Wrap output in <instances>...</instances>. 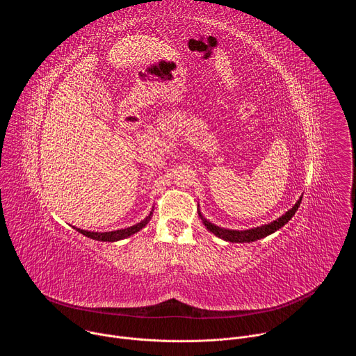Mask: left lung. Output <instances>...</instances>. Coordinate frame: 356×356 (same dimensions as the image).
I'll return each mask as SVG.
<instances>
[{
    "instance_id": "1",
    "label": "left lung",
    "mask_w": 356,
    "mask_h": 356,
    "mask_svg": "<svg viewBox=\"0 0 356 356\" xmlns=\"http://www.w3.org/2000/svg\"><path fill=\"white\" fill-rule=\"evenodd\" d=\"M298 204H296L290 211H287L284 216H282L280 218H277L276 221L268 224V225H264V227H258V228H253V229H246V231H231V229H222L220 227H216L214 224L202 220V222H204V225L207 227L209 231H211L213 234H216L217 236L225 239V241H229V242H253L257 239H261V238H265L270 234H273L275 231H277L279 228H282L284 224H287L290 221V218L294 216L296 210H297Z\"/></svg>"
}]
</instances>
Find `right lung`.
<instances>
[{
  "instance_id": "obj_1",
  "label": "right lung",
  "mask_w": 356,
  "mask_h": 356,
  "mask_svg": "<svg viewBox=\"0 0 356 356\" xmlns=\"http://www.w3.org/2000/svg\"><path fill=\"white\" fill-rule=\"evenodd\" d=\"M150 220V216H147L143 221L138 222L136 225H132L129 228H124V229H118V231H111V232H91V231H84V229H80V228H76L80 234L91 238V239H95V241H108V242H114V241H120V239H124V238H128L131 236L132 234L138 232L139 229H142L147 221Z\"/></svg>"
}]
</instances>
